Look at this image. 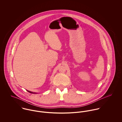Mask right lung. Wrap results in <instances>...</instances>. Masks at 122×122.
I'll return each mask as SVG.
<instances>
[{
    "label": "right lung",
    "instance_id": "right-lung-1",
    "mask_svg": "<svg viewBox=\"0 0 122 122\" xmlns=\"http://www.w3.org/2000/svg\"><path fill=\"white\" fill-rule=\"evenodd\" d=\"M28 92H29L30 93H33V94H34V93H36V92H30V91H28V90H27Z\"/></svg>",
    "mask_w": 122,
    "mask_h": 122
}]
</instances>
